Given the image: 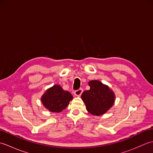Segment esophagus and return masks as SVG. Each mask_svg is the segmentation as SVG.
Listing matches in <instances>:
<instances>
[{
	"mask_svg": "<svg viewBox=\"0 0 153 153\" xmlns=\"http://www.w3.org/2000/svg\"><path fill=\"white\" fill-rule=\"evenodd\" d=\"M83 93V89H79L76 91H75L74 95L77 97H80Z\"/></svg>",
	"mask_w": 153,
	"mask_h": 153,
	"instance_id": "34e87169",
	"label": "esophagus"
}]
</instances>
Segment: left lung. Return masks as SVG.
<instances>
[{"label": "left lung", "mask_w": 153, "mask_h": 153, "mask_svg": "<svg viewBox=\"0 0 153 153\" xmlns=\"http://www.w3.org/2000/svg\"><path fill=\"white\" fill-rule=\"evenodd\" d=\"M88 84L90 89L84 91L82 95L87 110L93 115H102L114 103V93L108 86L98 80L90 81Z\"/></svg>", "instance_id": "left-lung-1"}]
</instances>
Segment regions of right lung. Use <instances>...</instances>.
I'll return each instance as SVG.
<instances>
[{"instance_id": "add662e5", "label": "right lung", "mask_w": 153, "mask_h": 153, "mask_svg": "<svg viewBox=\"0 0 153 153\" xmlns=\"http://www.w3.org/2000/svg\"><path fill=\"white\" fill-rule=\"evenodd\" d=\"M73 99L71 94L64 91L62 87L54 85L48 89L41 97L44 106L52 112H60L68 106Z\"/></svg>"}]
</instances>
